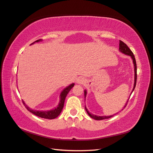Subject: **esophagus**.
<instances>
[{
  "label": "esophagus",
  "instance_id": "esophagus-1",
  "mask_svg": "<svg viewBox=\"0 0 153 153\" xmlns=\"http://www.w3.org/2000/svg\"><path fill=\"white\" fill-rule=\"evenodd\" d=\"M84 83H85V79H83V78L79 77L77 79V83H78V84L82 85V84H83Z\"/></svg>",
  "mask_w": 153,
  "mask_h": 153
}]
</instances>
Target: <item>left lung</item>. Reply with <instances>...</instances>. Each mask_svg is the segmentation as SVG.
I'll return each mask as SVG.
<instances>
[{"label":"left lung","instance_id":"left-lung-1","mask_svg":"<svg viewBox=\"0 0 153 153\" xmlns=\"http://www.w3.org/2000/svg\"><path fill=\"white\" fill-rule=\"evenodd\" d=\"M119 50H120V51L121 53H124L125 55H127V56H131V57L132 58V59L133 60V63H134V87H133L132 91V92L133 91H134V88H135L136 85V79H137V66H136V62L135 57H134V54H133L132 52L130 50V48H129L127 46V45L125 44V43H124L123 41H120V48H119ZM84 92H85L84 94H85V97H86V96H87V91H85ZM128 100H129V98L128 99V100L127 101L126 105H125V106H124V108L126 107V105H127ZM85 110H86V111H87V114L89 115L90 117H91L92 118L94 119V120H102L108 119V118H110V117L113 116V115L108 116H96V115H94V114H91V113L88 112V111L87 110V108H86V107H85Z\"/></svg>","mask_w":153,"mask_h":153}]
</instances>
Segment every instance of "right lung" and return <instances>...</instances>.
I'll return each mask as SVG.
<instances>
[{"mask_svg":"<svg viewBox=\"0 0 153 153\" xmlns=\"http://www.w3.org/2000/svg\"><path fill=\"white\" fill-rule=\"evenodd\" d=\"M41 39H39V40H37L35 42H32L31 45L34 44L35 42H37L39 41H41ZM74 86V83L70 84L69 86H68L67 87H66L63 91H62L60 95V101L59 103L58 106L57 108L53 109V110H50V111H33L32 109H31L29 108L27 105L25 103L24 101H22L23 104L25 105V107L27 108V110L30 111V112H32V114L36 115L39 117H42V118H45V119H50V120H52L56 118L60 114V113L62 111V109L64 107V103H65V100L66 96H67L68 93L70 90L72 89V88Z\"/></svg>","mask_w":153,"mask_h":153,"instance_id":"obj_1","label":"right lung"}]
</instances>
